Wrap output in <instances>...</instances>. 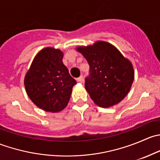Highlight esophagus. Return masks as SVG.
<instances>
[{"mask_svg":"<svg viewBox=\"0 0 160 160\" xmlns=\"http://www.w3.org/2000/svg\"><path fill=\"white\" fill-rule=\"evenodd\" d=\"M77 82H80V83H82L83 82V76H80V77H79L77 79Z\"/></svg>","mask_w":160,"mask_h":160,"instance_id":"esophagus-1","label":"esophagus"}]
</instances>
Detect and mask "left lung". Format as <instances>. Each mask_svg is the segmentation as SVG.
Wrapping results in <instances>:
<instances>
[{"label": "left lung", "mask_w": 160, "mask_h": 160, "mask_svg": "<svg viewBox=\"0 0 160 160\" xmlns=\"http://www.w3.org/2000/svg\"><path fill=\"white\" fill-rule=\"evenodd\" d=\"M77 49L90 66L85 88L91 99L103 108L118 104L133 83L134 70L130 61L106 42H97L93 46Z\"/></svg>", "instance_id": "left-lung-1"}]
</instances>
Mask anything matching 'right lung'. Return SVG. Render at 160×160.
Returning <instances> with one entry per match:
<instances>
[{
    "label": "right lung",
    "instance_id": "obj_1",
    "mask_svg": "<svg viewBox=\"0 0 160 160\" xmlns=\"http://www.w3.org/2000/svg\"><path fill=\"white\" fill-rule=\"evenodd\" d=\"M62 56L59 49H43L25 75L27 94L35 105L46 111L58 112L65 108L77 83L62 62Z\"/></svg>",
    "mask_w": 160,
    "mask_h": 160
}]
</instances>
